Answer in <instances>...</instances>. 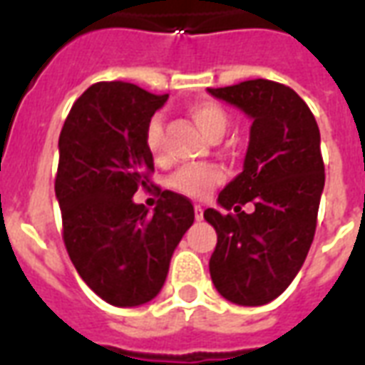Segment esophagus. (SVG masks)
<instances>
[{"mask_svg": "<svg viewBox=\"0 0 365 365\" xmlns=\"http://www.w3.org/2000/svg\"><path fill=\"white\" fill-rule=\"evenodd\" d=\"M195 220H199V222L202 220V207H201V205H195Z\"/></svg>", "mask_w": 365, "mask_h": 365, "instance_id": "34e87169", "label": "esophagus"}]
</instances>
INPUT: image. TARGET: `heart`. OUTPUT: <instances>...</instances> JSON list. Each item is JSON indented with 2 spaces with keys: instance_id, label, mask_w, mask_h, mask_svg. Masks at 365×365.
<instances>
[{
  "instance_id": "b5f03b06",
  "label": "heart",
  "mask_w": 365,
  "mask_h": 365,
  "mask_svg": "<svg viewBox=\"0 0 365 365\" xmlns=\"http://www.w3.org/2000/svg\"><path fill=\"white\" fill-rule=\"evenodd\" d=\"M191 120L197 124L208 139L222 138L230 126V115L222 105L214 101H197L187 108ZM145 147L157 163L164 160V126L155 118L145 130ZM224 180V174L216 166H185L170 176V187L191 199H205Z\"/></svg>"
}]
</instances>
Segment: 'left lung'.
Instances as JSON below:
<instances>
[{
	"label": "left lung",
	"instance_id": "left-lung-1",
	"mask_svg": "<svg viewBox=\"0 0 365 365\" xmlns=\"http://www.w3.org/2000/svg\"><path fill=\"white\" fill-rule=\"evenodd\" d=\"M208 91L252 118L243 172L218 195L237 214L205 210L218 235L210 277L235 304H268L291 285L314 241L325 183L318 122L279 82L257 78ZM247 202L255 213L240 210Z\"/></svg>",
	"mask_w": 365,
	"mask_h": 365
}]
</instances>
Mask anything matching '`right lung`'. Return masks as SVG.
Returning a JSON list of instances; mask_svg holds the SVG:
<instances>
[{"instance_id":"1","label":"right lung","mask_w":365,"mask_h":365,"mask_svg":"<svg viewBox=\"0 0 365 365\" xmlns=\"http://www.w3.org/2000/svg\"><path fill=\"white\" fill-rule=\"evenodd\" d=\"M168 96L97 82L78 97L59 135L55 195L63 241L88 287L113 306H139L163 289L170 258L195 220L187 197L158 189L155 212L135 205L155 172L145 130Z\"/></svg>"}]
</instances>
